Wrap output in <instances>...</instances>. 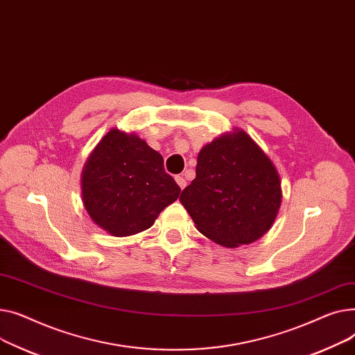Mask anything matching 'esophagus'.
<instances>
[{"label": "esophagus", "instance_id": "34e87169", "mask_svg": "<svg viewBox=\"0 0 355 355\" xmlns=\"http://www.w3.org/2000/svg\"><path fill=\"white\" fill-rule=\"evenodd\" d=\"M175 180H176V183L179 184L180 189H184V186H186V180H184L182 176H176V178H175Z\"/></svg>", "mask_w": 355, "mask_h": 355}]
</instances>
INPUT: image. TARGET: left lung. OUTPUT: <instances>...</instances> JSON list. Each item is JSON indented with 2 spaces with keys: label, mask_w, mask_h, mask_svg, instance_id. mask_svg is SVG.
<instances>
[{
  "label": "left lung",
  "mask_w": 355,
  "mask_h": 355,
  "mask_svg": "<svg viewBox=\"0 0 355 355\" xmlns=\"http://www.w3.org/2000/svg\"><path fill=\"white\" fill-rule=\"evenodd\" d=\"M281 199L274 163L239 129L202 148L196 178L180 195L198 231L226 248L255 242L268 232Z\"/></svg>",
  "instance_id": "8db88e82"
}]
</instances>
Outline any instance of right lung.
<instances>
[{
	"instance_id": "add662e5",
	"label": "right lung",
	"mask_w": 355,
	"mask_h": 355,
	"mask_svg": "<svg viewBox=\"0 0 355 355\" xmlns=\"http://www.w3.org/2000/svg\"><path fill=\"white\" fill-rule=\"evenodd\" d=\"M83 203L96 225L113 236L149 229L180 193L163 157L135 133L110 130L81 173Z\"/></svg>"
}]
</instances>
